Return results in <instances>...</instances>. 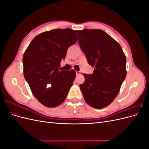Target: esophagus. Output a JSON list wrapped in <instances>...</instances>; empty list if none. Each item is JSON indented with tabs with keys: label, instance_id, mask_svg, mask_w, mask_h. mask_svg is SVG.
Returning <instances> with one entry per match:
<instances>
[{
	"label": "esophagus",
	"instance_id": "obj_1",
	"mask_svg": "<svg viewBox=\"0 0 149 149\" xmlns=\"http://www.w3.org/2000/svg\"><path fill=\"white\" fill-rule=\"evenodd\" d=\"M76 75H79L80 74V72L78 71H76Z\"/></svg>",
	"mask_w": 149,
	"mask_h": 149
}]
</instances>
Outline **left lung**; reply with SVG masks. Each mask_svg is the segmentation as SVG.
Here are the masks:
<instances>
[{
  "instance_id": "8db88e82",
  "label": "left lung",
  "mask_w": 149,
  "mask_h": 149,
  "mask_svg": "<svg viewBox=\"0 0 149 149\" xmlns=\"http://www.w3.org/2000/svg\"><path fill=\"white\" fill-rule=\"evenodd\" d=\"M78 43L92 74H84L80 84L85 101L96 109H102L114 100L126 76V57L120 45L100 29L77 30Z\"/></svg>"
}]
</instances>
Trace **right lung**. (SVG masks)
I'll return each mask as SVG.
<instances>
[{"mask_svg": "<svg viewBox=\"0 0 149 149\" xmlns=\"http://www.w3.org/2000/svg\"><path fill=\"white\" fill-rule=\"evenodd\" d=\"M70 29L45 31L33 39L23 56L24 74L38 101L48 107L63 102L75 79L76 72L59 70L70 46L77 42Z\"/></svg>", "mask_w": 149, "mask_h": 149, "instance_id": "right-lung-1", "label": "right lung"}]
</instances>
